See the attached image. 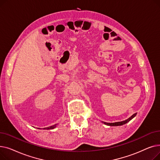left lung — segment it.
I'll return each mask as SVG.
<instances>
[{
	"label": "left lung",
	"instance_id": "left-lung-1",
	"mask_svg": "<svg viewBox=\"0 0 160 160\" xmlns=\"http://www.w3.org/2000/svg\"><path fill=\"white\" fill-rule=\"evenodd\" d=\"M137 113L133 114L130 117H129V118L127 120L125 121H121V122H113V123H110V122H102L104 124H106L108 126H111V127H115V126H121V125H123L126 123L130 121H131L133 117H135Z\"/></svg>",
	"mask_w": 160,
	"mask_h": 160
}]
</instances>
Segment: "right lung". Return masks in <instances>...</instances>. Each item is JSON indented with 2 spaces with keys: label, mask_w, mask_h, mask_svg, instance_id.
<instances>
[{
  "label": "right lung",
  "mask_w": 160,
  "mask_h": 160,
  "mask_svg": "<svg viewBox=\"0 0 160 160\" xmlns=\"http://www.w3.org/2000/svg\"><path fill=\"white\" fill-rule=\"evenodd\" d=\"M56 127V124L53 125V126H51V127H47V128H45L44 129H47V130H52V129H54V128Z\"/></svg>",
  "instance_id": "right-lung-1"
}]
</instances>
